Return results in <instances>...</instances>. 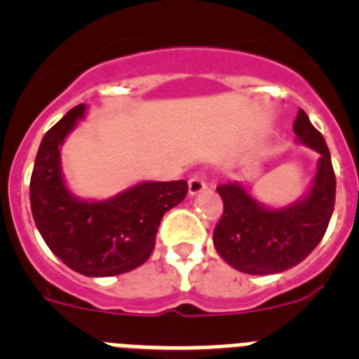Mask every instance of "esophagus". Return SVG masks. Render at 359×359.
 Listing matches in <instances>:
<instances>
[{
  "instance_id": "esophagus-1",
  "label": "esophagus",
  "mask_w": 359,
  "mask_h": 359,
  "mask_svg": "<svg viewBox=\"0 0 359 359\" xmlns=\"http://www.w3.org/2000/svg\"><path fill=\"white\" fill-rule=\"evenodd\" d=\"M205 189H207V180H205V176H203L201 172L194 174V176H190V180H189V194L190 196L199 194V192Z\"/></svg>"
}]
</instances>
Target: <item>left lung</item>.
<instances>
[{
    "instance_id": "1",
    "label": "left lung",
    "mask_w": 359,
    "mask_h": 359,
    "mask_svg": "<svg viewBox=\"0 0 359 359\" xmlns=\"http://www.w3.org/2000/svg\"><path fill=\"white\" fill-rule=\"evenodd\" d=\"M297 142L320 154L315 180L304 198L269 208L239 182L217 187L223 215L215 224L214 246L231 268L250 275H273L302 262L318 246L334 210L336 177L331 152L306 111L293 123Z\"/></svg>"
}]
</instances>
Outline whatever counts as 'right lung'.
Masks as SVG:
<instances>
[{
  "instance_id": "obj_1",
  "label": "right lung",
  "mask_w": 359,
  "mask_h": 359,
  "mask_svg": "<svg viewBox=\"0 0 359 359\" xmlns=\"http://www.w3.org/2000/svg\"><path fill=\"white\" fill-rule=\"evenodd\" d=\"M75 106L41 140L30 177V207L44 243L86 277H113L144 264L167 210L185 199V180L144 182L104 201L73 196L61 170L65 138L84 116Z\"/></svg>"
}]
</instances>
